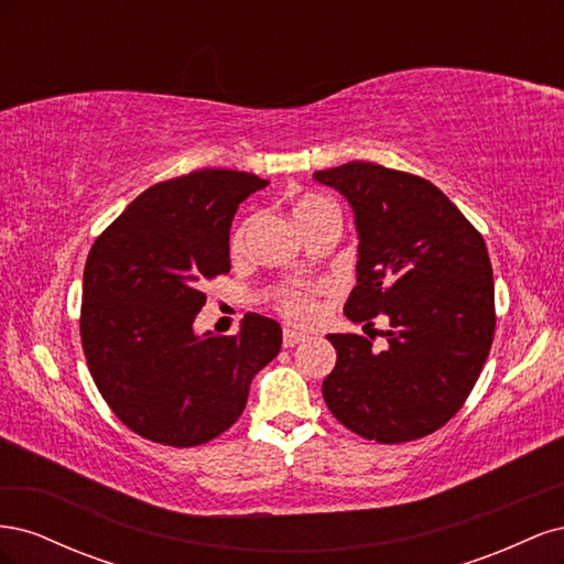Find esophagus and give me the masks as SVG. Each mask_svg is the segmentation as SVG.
Instances as JSON below:
<instances>
[{
    "mask_svg": "<svg viewBox=\"0 0 564 564\" xmlns=\"http://www.w3.org/2000/svg\"><path fill=\"white\" fill-rule=\"evenodd\" d=\"M303 338H305L303 332H296V329H289V327H286V329L282 332V346H284V348H294L296 344H301Z\"/></svg>",
    "mask_w": 564,
    "mask_h": 564,
    "instance_id": "1",
    "label": "esophagus"
}]
</instances>
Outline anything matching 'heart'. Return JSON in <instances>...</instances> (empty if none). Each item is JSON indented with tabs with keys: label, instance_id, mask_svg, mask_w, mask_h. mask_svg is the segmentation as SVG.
I'll return each mask as SVG.
<instances>
[{
	"label": "heart",
	"instance_id": "heart-1",
	"mask_svg": "<svg viewBox=\"0 0 564 564\" xmlns=\"http://www.w3.org/2000/svg\"><path fill=\"white\" fill-rule=\"evenodd\" d=\"M332 207V204L324 199V197H317V195H305L296 202L294 207V218L296 224L301 226L305 218H311L315 212L319 209H327ZM256 228V218L249 216L245 218L240 226H237V230L232 232V240H230V253L235 256V259H242V256L247 253L249 249V242H251V232ZM275 308L286 317L292 319L296 324H311L317 313H319V303L315 299V292L313 289H305V286H284L280 289V292L275 294Z\"/></svg>",
	"mask_w": 564,
	"mask_h": 564
}]
</instances>
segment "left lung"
<instances>
[{
    "mask_svg": "<svg viewBox=\"0 0 564 564\" xmlns=\"http://www.w3.org/2000/svg\"><path fill=\"white\" fill-rule=\"evenodd\" d=\"M344 195L360 235L357 284L346 317L386 344L329 334L336 367L322 383L329 412L379 445L442 429L480 377L497 329L487 245L456 204L421 176L373 162L315 172Z\"/></svg>",
    "mask_w": 564,
    "mask_h": 564,
    "instance_id": "left-lung-1",
    "label": "left lung"
}]
</instances>
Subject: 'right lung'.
I'll list each match as a JSON object with an SVG mask.
<instances>
[{
	"instance_id": "right-lung-1",
	"label": "right lung",
	"mask_w": 564,
	"mask_h": 564,
	"mask_svg": "<svg viewBox=\"0 0 564 564\" xmlns=\"http://www.w3.org/2000/svg\"><path fill=\"white\" fill-rule=\"evenodd\" d=\"M268 181L199 169L148 187L96 237L79 334L100 395L129 431L197 447L240 419L253 373L280 352L275 319L247 313L232 336H197L207 280L230 272L232 216Z\"/></svg>"
}]
</instances>
